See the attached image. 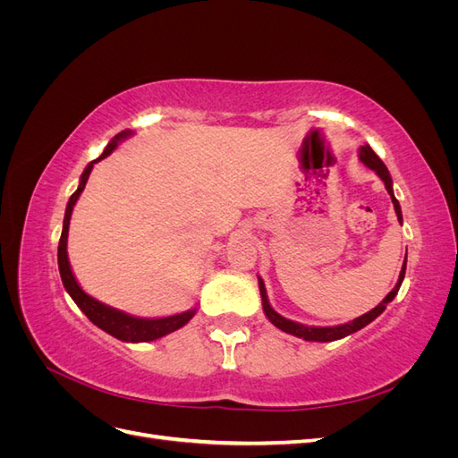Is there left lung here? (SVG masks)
<instances>
[{"mask_svg": "<svg viewBox=\"0 0 458 458\" xmlns=\"http://www.w3.org/2000/svg\"><path fill=\"white\" fill-rule=\"evenodd\" d=\"M359 158H361V162L367 165V168L377 172V175L382 179L384 185H386V191L387 195L392 197V202H394V208H395V214H397V219L399 224L403 221V216H401V206L397 202V199L394 197V189H392V177H390V172H387L386 164L377 157V152H374L369 145L361 147V150H359ZM405 269H407V256H405V261H403V267H401V273H399V281L397 284L392 288V293L387 294L377 308L370 310L369 313L361 315L353 318V321L345 323V325H338V327H306L301 323H294L290 321V318H284L283 315L276 313L271 306H269V300H267V293H266V284H263V281L258 276V283H259V294H261V303H263V311H266L269 321L276 327L281 328L283 332H288V335L293 336H298V338H303V340H310V342H335V340H340V338H345L353 335V332L361 330L363 327H367L369 323H372L374 318H377L384 310L387 303H390L397 293H399V286L401 283H403L405 279Z\"/></svg>", "mask_w": 458, "mask_h": 458, "instance_id": "1", "label": "left lung"}]
</instances>
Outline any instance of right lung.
I'll return each mask as SVG.
<instances>
[{"mask_svg": "<svg viewBox=\"0 0 458 458\" xmlns=\"http://www.w3.org/2000/svg\"><path fill=\"white\" fill-rule=\"evenodd\" d=\"M130 135H131V131L118 133L114 140L106 145V148L103 150V155L97 160L89 162L88 168L84 170V174H81L80 185L74 191V195L71 197V200H68V204H66L57 259H59V271H61V279H63L66 293L71 294V298L76 301V306L86 313L89 321L99 327L101 330L108 332L110 336H114L122 342H133L135 344V342H152V340L170 335V332H174L177 328L185 327L191 321V318L195 317L197 310H189V311L170 315V317H162V318H141V317H133V315H128L123 311H118L114 308H108V306H105V303L91 298L89 294H86L84 290L80 288V284L76 283L74 275H72L71 263H68V254H66V241H68V225H71V216H72V210H74V204H76L78 197L81 195V191H84V187L88 183V177L91 174L93 164L106 158L110 152L116 148V145L122 140H126V137H130Z\"/></svg>", "mask_w": 458, "mask_h": 458, "instance_id": "obj_1", "label": "right lung"}]
</instances>
